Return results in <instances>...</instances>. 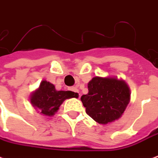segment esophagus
I'll return each instance as SVG.
<instances>
[{
    "label": "esophagus",
    "instance_id": "esophagus-1",
    "mask_svg": "<svg viewBox=\"0 0 158 158\" xmlns=\"http://www.w3.org/2000/svg\"><path fill=\"white\" fill-rule=\"evenodd\" d=\"M70 90L73 91V92H74L76 94H79V89H78L77 87H71V88H70Z\"/></svg>",
    "mask_w": 158,
    "mask_h": 158
}]
</instances>
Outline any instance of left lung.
<instances>
[{"label":"left lung","mask_w":158,"mask_h":158,"mask_svg":"<svg viewBox=\"0 0 158 158\" xmlns=\"http://www.w3.org/2000/svg\"><path fill=\"white\" fill-rule=\"evenodd\" d=\"M88 89L81 101L86 113L101 125L119 120L131 100L128 85L116 77L95 76L89 82Z\"/></svg>","instance_id":"1"}]
</instances>
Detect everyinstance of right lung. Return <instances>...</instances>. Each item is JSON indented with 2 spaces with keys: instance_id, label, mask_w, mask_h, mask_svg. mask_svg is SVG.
I'll list each match as a JSON object with an SVG mask.
<instances>
[{
  "instance_id": "obj_1",
  "label": "right lung",
  "mask_w": 158,
  "mask_h": 158,
  "mask_svg": "<svg viewBox=\"0 0 158 158\" xmlns=\"http://www.w3.org/2000/svg\"><path fill=\"white\" fill-rule=\"evenodd\" d=\"M78 97L79 94L73 91L57 90L52 84L43 80L39 87L30 95V102L41 115L52 116L55 115L64 100Z\"/></svg>"
}]
</instances>
